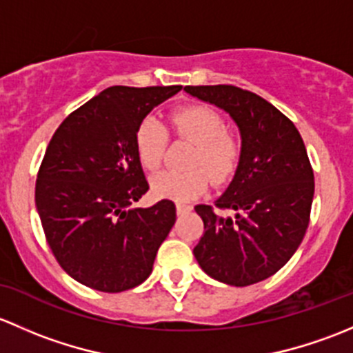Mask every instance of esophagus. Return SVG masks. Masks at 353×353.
<instances>
[{"label": "esophagus", "instance_id": "obj_1", "mask_svg": "<svg viewBox=\"0 0 353 353\" xmlns=\"http://www.w3.org/2000/svg\"><path fill=\"white\" fill-rule=\"evenodd\" d=\"M192 210V205H188V203H183V202H176V212L178 214H187Z\"/></svg>", "mask_w": 353, "mask_h": 353}]
</instances>
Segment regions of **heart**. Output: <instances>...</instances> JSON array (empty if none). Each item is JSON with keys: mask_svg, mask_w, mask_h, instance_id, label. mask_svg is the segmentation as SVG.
<instances>
[{"mask_svg": "<svg viewBox=\"0 0 353 353\" xmlns=\"http://www.w3.org/2000/svg\"><path fill=\"white\" fill-rule=\"evenodd\" d=\"M170 125L176 136L192 141L187 170H165L151 180L152 194L161 199L187 202L205 192L209 180L226 183L234 176L243 156V141L226 129V119L209 105L192 103L170 114ZM168 144V130L158 119L144 117L134 134L136 154L144 170L161 166Z\"/></svg>", "mask_w": 353, "mask_h": 353, "instance_id": "obj_1", "label": "heart"}]
</instances>
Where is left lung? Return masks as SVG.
<instances>
[{
    "label": "left lung",
    "mask_w": 353,
    "mask_h": 353,
    "mask_svg": "<svg viewBox=\"0 0 353 353\" xmlns=\"http://www.w3.org/2000/svg\"><path fill=\"white\" fill-rule=\"evenodd\" d=\"M185 92L226 110L243 139L228 190L214 205L195 207L203 236L194 255L216 281L256 284L281 270L306 234L314 195L306 146L292 121L256 93L232 85L185 86Z\"/></svg>",
    "instance_id": "1"
}]
</instances>
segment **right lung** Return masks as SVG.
Wrapping results in <instances>:
<instances>
[{"mask_svg": "<svg viewBox=\"0 0 353 353\" xmlns=\"http://www.w3.org/2000/svg\"><path fill=\"white\" fill-rule=\"evenodd\" d=\"M181 86H110L68 115L47 146L35 205L57 263L79 284L122 292L150 277L175 203L129 209L148 192L136 154L139 122Z\"/></svg>", "mask_w": 353, "mask_h": 353, "instance_id": "add662e5", "label": "right lung"}]
</instances>
